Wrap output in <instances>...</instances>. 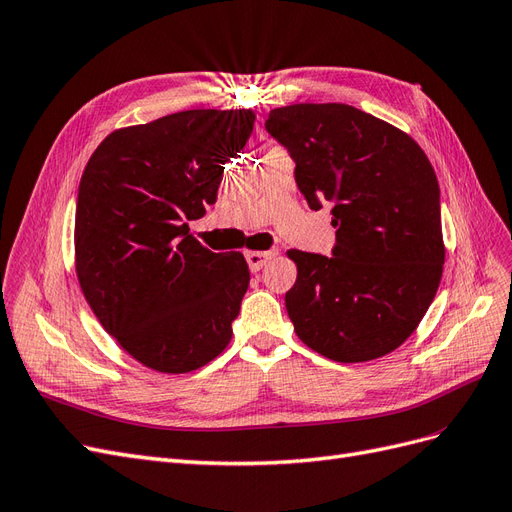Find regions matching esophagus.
Segmentation results:
<instances>
[{
  "mask_svg": "<svg viewBox=\"0 0 512 512\" xmlns=\"http://www.w3.org/2000/svg\"><path fill=\"white\" fill-rule=\"evenodd\" d=\"M272 257V251H246V263H249L251 272H259Z\"/></svg>",
  "mask_w": 512,
  "mask_h": 512,
  "instance_id": "34e87169",
  "label": "esophagus"
}]
</instances>
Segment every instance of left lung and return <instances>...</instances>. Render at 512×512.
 I'll list each match as a JSON object with an SVG mask.
<instances>
[{
  "mask_svg": "<svg viewBox=\"0 0 512 512\" xmlns=\"http://www.w3.org/2000/svg\"><path fill=\"white\" fill-rule=\"evenodd\" d=\"M270 134L295 161L312 210L332 202L334 255L287 251L295 334L340 364L383 357L417 329L444 263L438 178L406 131L346 104L274 108Z\"/></svg>",
  "mask_w": 512,
  "mask_h": 512,
  "instance_id": "obj_1",
  "label": "left lung"
}]
</instances>
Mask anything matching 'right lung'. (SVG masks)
I'll use <instances>...</instances> for the list:
<instances>
[{"label": "right lung", "instance_id": "obj_1", "mask_svg": "<svg viewBox=\"0 0 512 512\" xmlns=\"http://www.w3.org/2000/svg\"><path fill=\"white\" fill-rule=\"evenodd\" d=\"M253 110H185L114 129L78 187L74 266L93 315L142 366L187 374L232 340L249 289L240 251L212 253L189 223L217 202Z\"/></svg>", "mask_w": 512, "mask_h": 512}]
</instances>
